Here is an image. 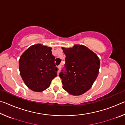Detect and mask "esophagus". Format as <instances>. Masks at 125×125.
Instances as JSON below:
<instances>
[{
    "mask_svg": "<svg viewBox=\"0 0 125 125\" xmlns=\"http://www.w3.org/2000/svg\"><path fill=\"white\" fill-rule=\"evenodd\" d=\"M58 73H60V72L61 69V65H58Z\"/></svg>",
    "mask_w": 125,
    "mask_h": 125,
    "instance_id": "34e87169",
    "label": "esophagus"
}]
</instances>
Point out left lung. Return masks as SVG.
<instances>
[{
	"mask_svg": "<svg viewBox=\"0 0 125 125\" xmlns=\"http://www.w3.org/2000/svg\"><path fill=\"white\" fill-rule=\"evenodd\" d=\"M65 54V71L60 73L63 89L73 95H80L92 87L98 77L100 60L97 55L84 45L62 47Z\"/></svg>",
	"mask_w": 125,
	"mask_h": 125,
	"instance_id": "left-lung-1",
	"label": "left lung"
}]
</instances>
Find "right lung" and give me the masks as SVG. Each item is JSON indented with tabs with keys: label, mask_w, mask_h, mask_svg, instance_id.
Instances as JSON below:
<instances>
[{
	"label": "right lung",
	"mask_w": 125,
	"mask_h": 125,
	"mask_svg": "<svg viewBox=\"0 0 125 125\" xmlns=\"http://www.w3.org/2000/svg\"><path fill=\"white\" fill-rule=\"evenodd\" d=\"M51 50V47L36 44L27 48L21 56L19 61L20 74L31 90L37 92L46 90L57 75L58 68Z\"/></svg>",
	"instance_id": "obj_1"
}]
</instances>
